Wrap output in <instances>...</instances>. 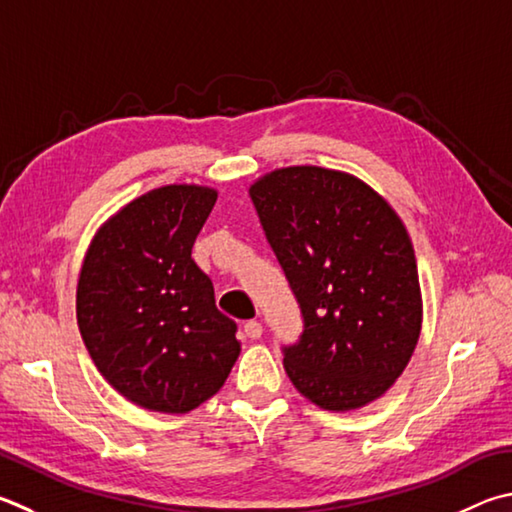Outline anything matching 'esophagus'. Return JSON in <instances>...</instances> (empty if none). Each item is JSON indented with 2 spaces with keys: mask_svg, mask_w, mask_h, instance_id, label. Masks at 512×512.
Returning <instances> with one entry per match:
<instances>
[{
  "mask_svg": "<svg viewBox=\"0 0 512 512\" xmlns=\"http://www.w3.org/2000/svg\"><path fill=\"white\" fill-rule=\"evenodd\" d=\"M244 333H246V336H248L250 340L262 338V333H264L262 322H257V320H248V322L244 324Z\"/></svg>",
  "mask_w": 512,
  "mask_h": 512,
  "instance_id": "1",
  "label": "esophagus"
}]
</instances>
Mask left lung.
<instances>
[{
	"mask_svg": "<svg viewBox=\"0 0 512 512\" xmlns=\"http://www.w3.org/2000/svg\"><path fill=\"white\" fill-rule=\"evenodd\" d=\"M250 199L300 304V340L282 347L291 383L322 410L376 401L403 374L421 333L403 221L356 176L315 165L262 176Z\"/></svg>",
	"mask_w": 512,
	"mask_h": 512,
	"instance_id": "left-lung-1",
	"label": "left lung"
}]
</instances>
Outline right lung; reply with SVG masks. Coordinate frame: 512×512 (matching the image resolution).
<instances>
[{"mask_svg":"<svg viewBox=\"0 0 512 512\" xmlns=\"http://www.w3.org/2000/svg\"><path fill=\"white\" fill-rule=\"evenodd\" d=\"M215 201L201 185L147 192L98 230L82 264V340L107 383L145 410H194L239 356L237 324L217 309L210 277L192 259Z\"/></svg>","mask_w":512,"mask_h":512,"instance_id":"add662e5","label":"right lung"}]
</instances>
